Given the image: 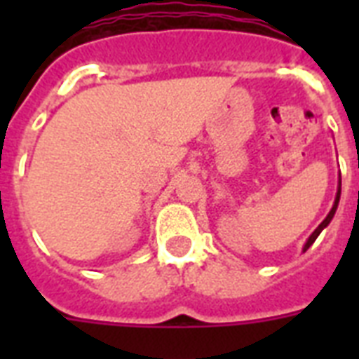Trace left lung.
Returning <instances> with one entry per match:
<instances>
[{
	"instance_id": "1",
	"label": "left lung",
	"mask_w": 359,
	"mask_h": 359,
	"mask_svg": "<svg viewBox=\"0 0 359 359\" xmlns=\"http://www.w3.org/2000/svg\"><path fill=\"white\" fill-rule=\"evenodd\" d=\"M339 197H341V175H339V188H337V196H335V203H334V207H332V210H330V212H328V216H326V218H324V222H323V224L318 225L317 229L313 231V235L309 236V238H307L306 245H304V251H307V250H309V245H311L313 242H315V240H317V236L320 235V233H323V229H324V227H328V224H330V222H332V218H334L335 210H337V205H339Z\"/></svg>"
}]
</instances>
